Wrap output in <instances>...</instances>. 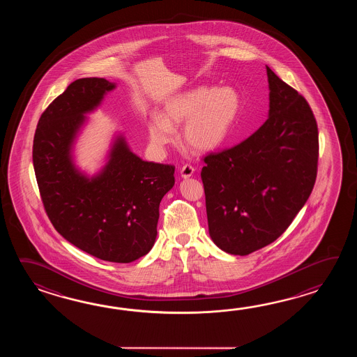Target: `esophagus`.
Returning a JSON list of instances; mask_svg holds the SVG:
<instances>
[{"label":"esophagus","mask_w":357,"mask_h":357,"mask_svg":"<svg viewBox=\"0 0 357 357\" xmlns=\"http://www.w3.org/2000/svg\"><path fill=\"white\" fill-rule=\"evenodd\" d=\"M194 167L192 166H190V165H185V166H182L181 169H180V174H181L182 178H189L191 176L194 175Z\"/></svg>","instance_id":"1"}]
</instances>
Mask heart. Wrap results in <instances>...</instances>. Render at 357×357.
<instances>
[{
    "mask_svg": "<svg viewBox=\"0 0 357 357\" xmlns=\"http://www.w3.org/2000/svg\"><path fill=\"white\" fill-rule=\"evenodd\" d=\"M241 108L240 94L231 86L200 85L166 102L163 114H153L148 134L155 148L172 143L182 125L185 146L195 154L214 152L227 139Z\"/></svg>",
    "mask_w": 357,
    "mask_h": 357,
    "instance_id": "obj_1",
    "label": "heart"
}]
</instances>
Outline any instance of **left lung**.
<instances>
[{
  "instance_id": "8db88e82",
  "label": "left lung",
  "mask_w": 357,
  "mask_h": 357,
  "mask_svg": "<svg viewBox=\"0 0 357 357\" xmlns=\"http://www.w3.org/2000/svg\"><path fill=\"white\" fill-rule=\"evenodd\" d=\"M269 116L243 143L204 158L209 235L220 250L249 255L275 241L317 178L318 125L309 103L266 66Z\"/></svg>"
}]
</instances>
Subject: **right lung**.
Masks as SVG:
<instances>
[{
  "label": "right lung",
  "mask_w": 357,
  "mask_h": 357,
  "mask_svg": "<svg viewBox=\"0 0 357 357\" xmlns=\"http://www.w3.org/2000/svg\"><path fill=\"white\" fill-rule=\"evenodd\" d=\"M116 84L83 77L47 107L33 142V166L47 215L68 243L96 258L131 263L157 237L162 197L175 185V166L145 162L116 135L97 175L76 167V137Z\"/></svg>",
  "instance_id": "1"
}]
</instances>
